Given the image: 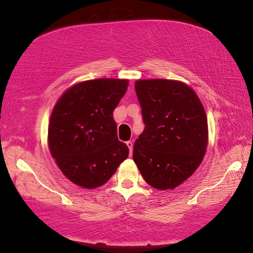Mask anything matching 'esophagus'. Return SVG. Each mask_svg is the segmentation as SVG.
Here are the masks:
<instances>
[{
  "instance_id": "obj_1",
  "label": "esophagus",
  "mask_w": 253,
  "mask_h": 253,
  "mask_svg": "<svg viewBox=\"0 0 253 253\" xmlns=\"http://www.w3.org/2000/svg\"><path fill=\"white\" fill-rule=\"evenodd\" d=\"M126 144H127V146H128V148H129V153H130L129 155H130V156H131V155H132V146H133L132 142H131V141H127Z\"/></svg>"
}]
</instances>
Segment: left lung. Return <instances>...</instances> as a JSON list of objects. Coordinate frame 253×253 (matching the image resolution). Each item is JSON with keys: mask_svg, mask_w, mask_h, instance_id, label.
<instances>
[{"mask_svg": "<svg viewBox=\"0 0 253 253\" xmlns=\"http://www.w3.org/2000/svg\"><path fill=\"white\" fill-rule=\"evenodd\" d=\"M145 128L133 145V161L145 182L174 189L202 163L209 143L204 107L187 84L167 79L134 83Z\"/></svg>", "mask_w": 253, "mask_h": 253, "instance_id": "1", "label": "left lung"}]
</instances>
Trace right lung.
Segmentation results:
<instances>
[{
  "instance_id": "add662e5",
  "label": "right lung",
  "mask_w": 253,
  "mask_h": 253,
  "mask_svg": "<svg viewBox=\"0 0 253 253\" xmlns=\"http://www.w3.org/2000/svg\"><path fill=\"white\" fill-rule=\"evenodd\" d=\"M128 80L82 81L65 90L50 116L48 146L70 182L93 189L106 184L129 154L119 141L113 111Z\"/></svg>"
}]
</instances>
